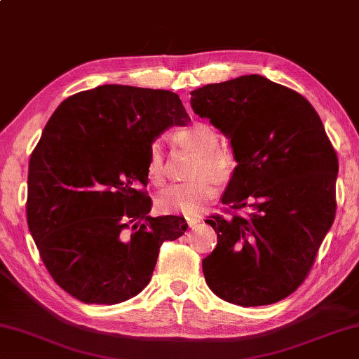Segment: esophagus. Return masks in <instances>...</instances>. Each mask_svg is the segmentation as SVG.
<instances>
[{
    "label": "esophagus",
    "mask_w": 359,
    "mask_h": 359,
    "mask_svg": "<svg viewBox=\"0 0 359 359\" xmlns=\"http://www.w3.org/2000/svg\"><path fill=\"white\" fill-rule=\"evenodd\" d=\"M201 222V217L200 215H195V217H191V219H187V225L191 226V228H195L198 225V223Z\"/></svg>",
    "instance_id": "esophagus-1"
}]
</instances>
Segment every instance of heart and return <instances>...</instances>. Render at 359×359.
Segmentation results:
<instances>
[{"label":"heart","mask_w":359,"mask_h":359,"mask_svg":"<svg viewBox=\"0 0 359 359\" xmlns=\"http://www.w3.org/2000/svg\"><path fill=\"white\" fill-rule=\"evenodd\" d=\"M180 145L198 153L195 175L200 177L192 182L173 184L158 195V208L164 212H177L194 217L198 215L217 195V187L212 177L225 181L234 172V158L219 145V134L206 121H195L191 126L175 133ZM147 173L154 184H161L165 177L164 150L161 142H153L148 150ZM213 176L211 177L210 175Z\"/></svg>","instance_id":"heart-1"}]
</instances>
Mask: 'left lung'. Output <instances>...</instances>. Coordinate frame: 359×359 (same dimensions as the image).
<instances>
[{"mask_svg":"<svg viewBox=\"0 0 359 359\" xmlns=\"http://www.w3.org/2000/svg\"><path fill=\"white\" fill-rule=\"evenodd\" d=\"M191 106L231 142L222 195L245 217L212 215L217 247L203 259L209 289L239 306L286 299L305 281L336 212L337 156L306 98L261 74L191 92Z\"/></svg>","mask_w":359,"mask_h":359,"instance_id":"left-lung-1","label":"left lung"}]
</instances>
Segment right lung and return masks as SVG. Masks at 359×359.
I'll use <instances>...</instances> for the list:
<instances>
[{
  "instance_id": "obj_1",
  "label": "right lung",
  "mask_w": 359,
  "mask_h": 359,
  "mask_svg": "<svg viewBox=\"0 0 359 359\" xmlns=\"http://www.w3.org/2000/svg\"><path fill=\"white\" fill-rule=\"evenodd\" d=\"M191 118L170 90L104 84L64 100L45 125L28 172L26 217L40 258L65 292L117 305L151 280L162 242L184 217L148 215V150Z\"/></svg>"
}]
</instances>
